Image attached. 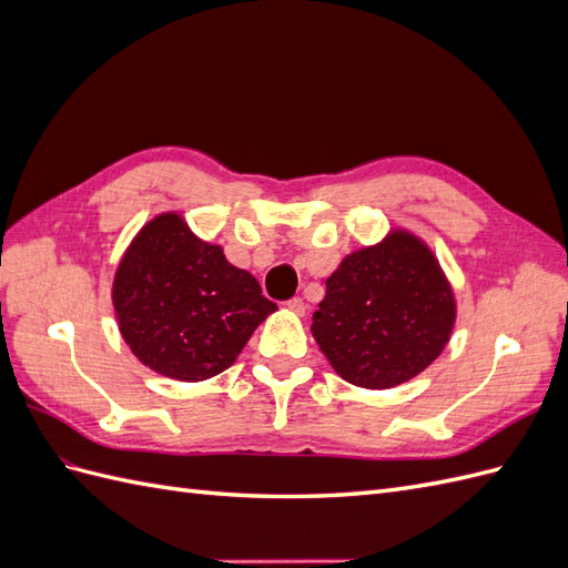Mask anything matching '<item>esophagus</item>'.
<instances>
[{"label":"esophagus","mask_w":568,"mask_h":568,"mask_svg":"<svg viewBox=\"0 0 568 568\" xmlns=\"http://www.w3.org/2000/svg\"><path fill=\"white\" fill-rule=\"evenodd\" d=\"M286 307L291 313H296V315H305V301L303 298H291V301H286Z\"/></svg>","instance_id":"34e87169"}]
</instances>
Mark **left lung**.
Wrapping results in <instances>:
<instances>
[{
	"mask_svg": "<svg viewBox=\"0 0 568 568\" xmlns=\"http://www.w3.org/2000/svg\"><path fill=\"white\" fill-rule=\"evenodd\" d=\"M455 317L453 286L434 251L407 230H390L343 257L311 332L341 379L384 390L434 363Z\"/></svg>",
	"mask_w": 568,
	"mask_h": 568,
	"instance_id": "8db88e82",
	"label": "left lung"
}]
</instances>
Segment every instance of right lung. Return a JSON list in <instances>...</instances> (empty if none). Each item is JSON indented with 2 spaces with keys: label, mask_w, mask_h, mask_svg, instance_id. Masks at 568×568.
<instances>
[{
  "label": "right lung",
  "mask_w": 568,
  "mask_h": 568,
  "mask_svg": "<svg viewBox=\"0 0 568 568\" xmlns=\"http://www.w3.org/2000/svg\"><path fill=\"white\" fill-rule=\"evenodd\" d=\"M120 336L134 357L178 382L225 372L277 305L222 246L199 239L180 213L136 232L113 277Z\"/></svg>",
  "instance_id": "1"
}]
</instances>
